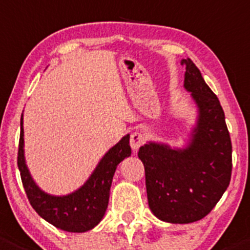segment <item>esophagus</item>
Here are the masks:
<instances>
[{"instance_id":"34e87169","label":"esophagus","mask_w":250,"mask_h":250,"mask_svg":"<svg viewBox=\"0 0 250 250\" xmlns=\"http://www.w3.org/2000/svg\"><path fill=\"white\" fill-rule=\"evenodd\" d=\"M130 148L133 149V151H137L139 149V146L144 143V138L141 133H133L130 136Z\"/></svg>"}]
</instances>
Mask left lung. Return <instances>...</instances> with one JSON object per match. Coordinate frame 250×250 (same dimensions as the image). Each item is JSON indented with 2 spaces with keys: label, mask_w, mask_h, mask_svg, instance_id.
Returning a JSON list of instances; mask_svg holds the SVG:
<instances>
[{
  "label": "left lung",
  "mask_w": 250,
  "mask_h": 250,
  "mask_svg": "<svg viewBox=\"0 0 250 250\" xmlns=\"http://www.w3.org/2000/svg\"><path fill=\"white\" fill-rule=\"evenodd\" d=\"M184 87L196 107V120L181 146L149 141L139 148L146 170L149 208L163 222L186 225L211 212L227 190L232 144L225 112L190 58L181 60Z\"/></svg>",
  "instance_id": "8db88e82"
}]
</instances>
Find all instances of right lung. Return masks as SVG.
<instances>
[{
    "mask_svg": "<svg viewBox=\"0 0 250 250\" xmlns=\"http://www.w3.org/2000/svg\"><path fill=\"white\" fill-rule=\"evenodd\" d=\"M129 134L106 151L87 180L67 195H51L34 181L27 167L24 155L23 113L21 117V137L18 149V169L30 205L37 213L59 229L83 233L96 227L106 213L109 188L118 164L130 157Z\"/></svg>",
    "mask_w": 250,
    "mask_h": 250,
    "instance_id": "add662e5",
    "label": "right lung"
}]
</instances>
